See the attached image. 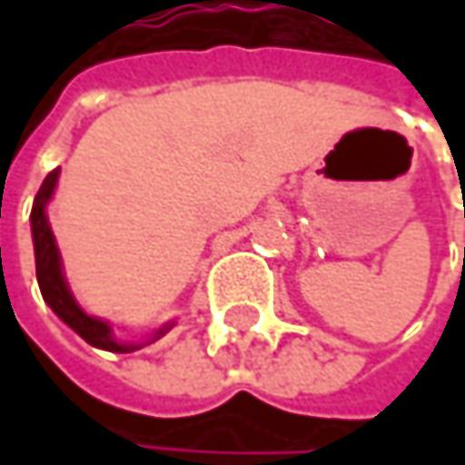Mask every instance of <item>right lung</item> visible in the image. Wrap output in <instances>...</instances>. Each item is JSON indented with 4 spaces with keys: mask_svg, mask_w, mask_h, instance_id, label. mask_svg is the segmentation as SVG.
<instances>
[{
    "mask_svg": "<svg viewBox=\"0 0 465 465\" xmlns=\"http://www.w3.org/2000/svg\"><path fill=\"white\" fill-rule=\"evenodd\" d=\"M58 174L61 169H53L43 180L37 196H35V207H32V242H35V263H37V282H40V291H43V299L45 304L69 325L77 336H83L91 347H99V350H107V352H134L144 344L161 339L174 321L163 323L161 328H155L147 339L142 341H124L113 333V325L96 315H88L77 299L72 296L69 291V282H66V274H64V263H61V252H58V244H55V236L53 229L47 223V202L53 199V191L58 185Z\"/></svg>",
    "mask_w": 465,
    "mask_h": 465,
    "instance_id": "obj_1",
    "label": "right lung"
}]
</instances>
